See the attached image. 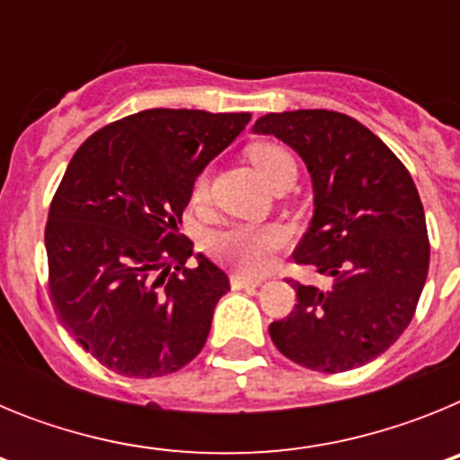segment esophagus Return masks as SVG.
Segmentation results:
<instances>
[{
    "label": "esophagus",
    "instance_id": "34e87169",
    "mask_svg": "<svg viewBox=\"0 0 460 460\" xmlns=\"http://www.w3.org/2000/svg\"><path fill=\"white\" fill-rule=\"evenodd\" d=\"M230 283H233L234 290H255L262 280L249 279V276H242V274H233L230 276Z\"/></svg>",
    "mask_w": 460,
    "mask_h": 460
}]
</instances>
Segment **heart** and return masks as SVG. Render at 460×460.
<instances>
[{
	"label": "heart",
	"mask_w": 460,
	"mask_h": 460,
	"mask_svg": "<svg viewBox=\"0 0 460 460\" xmlns=\"http://www.w3.org/2000/svg\"><path fill=\"white\" fill-rule=\"evenodd\" d=\"M246 154L260 177L271 189L280 184L290 186L295 181L296 161L286 147H280L276 142H255ZM207 189H209V180L205 172H200L190 186V200H205ZM283 243H286V233L279 226H230L209 237L211 253L227 267L246 276L265 271L270 258Z\"/></svg>",
	"instance_id": "1"
}]
</instances>
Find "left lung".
I'll return each mask as SVG.
<instances>
[{
    "mask_svg": "<svg viewBox=\"0 0 460 460\" xmlns=\"http://www.w3.org/2000/svg\"><path fill=\"white\" fill-rule=\"evenodd\" d=\"M253 131L304 158L315 214L292 258L332 276L327 290L292 280L296 304L270 324L271 341L311 371L364 367L403 334L424 290L430 243L417 186L396 154L343 112H270Z\"/></svg>",
    "mask_w": 460,
    "mask_h": 460,
    "instance_id": "left-lung-1",
    "label": "left lung"
}]
</instances>
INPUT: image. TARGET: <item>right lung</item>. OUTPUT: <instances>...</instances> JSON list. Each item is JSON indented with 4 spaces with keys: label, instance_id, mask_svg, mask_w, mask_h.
Returning <instances> with one entry per match:
<instances>
[{
    "label": "right lung",
    "instance_id": "add662e5",
    "mask_svg": "<svg viewBox=\"0 0 460 460\" xmlns=\"http://www.w3.org/2000/svg\"><path fill=\"white\" fill-rule=\"evenodd\" d=\"M249 112L142 110L80 145L50 202L48 288L93 359L161 377L200 355L230 279L177 233L190 186L243 131Z\"/></svg>",
    "mask_w": 460,
    "mask_h": 460
}]
</instances>
